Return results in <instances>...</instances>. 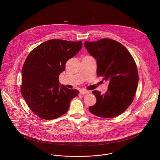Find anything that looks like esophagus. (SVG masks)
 <instances>
[{"label":"esophagus","instance_id":"obj_1","mask_svg":"<svg viewBox=\"0 0 160 160\" xmlns=\"http://www.w3.org/2000/svg\"><path fill=\"white\" fill-rule=\"evenodd\" d=\"M90 92L88 91H86V90H82L80 91V94L82 95H84V94H86V93H89Z\"/></svg>","mask_w":160,"mask_h":160}]
</instances>
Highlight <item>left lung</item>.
<instances>
[{
    "mask_svg": "<svg viewBox=\"0 0 160 160\" xmlns=\"http://www.w3.org/2000/svg\"><path fill=\"white\" fill-rule=\"evenodd\" d=\"M84 47L97 59V76L110 82L104 94L92 91L97 102L89 108L90 112L104 118L122 114L133 101L137 90L138 74L134 58L122 44L111 39L85 41Z\"/></svg>",
    "mask_w": 160,
    "mask_h": 160,
    "instance_id": "8db88e82",
    "label": "left lung"
}]
</instances>
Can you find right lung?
<instances>
[{
    "mask_svg": "<svg viewBox=\"0 0 160 160\" xmlns=\"http://www.w3.org/2000/svg\"><path fill=\"white\" fill-rule=\"evenodd\" d=\"M82 41L50 39L33 49L22 71L21 93L31 111L45 120L56 119L68 110L79 91L60 88L59 76L65 63L78 53Z\"/></svg>",
    "mask_w": 160,
    "mask_h": 160,
    "instance_id": "right-lung-1",
    "label": "right lung"
}]
</instances>
